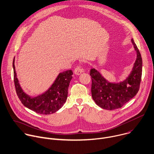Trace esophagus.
<instances>
[{
    "label": "esophagus",
    "instance_id": "obj_1",
    "mask_svg": "<svg viewBox=\"0 0 154 154\" xmlns=\"http://www.w3.org/2000/svg\"><path fill=\"white\" fill-rule=\"evenodd\" d=\"M74 74H75L76 75H80L82 72H84V70L83 68H82L80 66H77L76 68L74 69Z\"/></svg>",
    "mask_w": 154,
    "mask_h": 154
}]
</instances>
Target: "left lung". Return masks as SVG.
I'll list each match as a JSON object with an SVG mask.
<instances>
[{"label":"left lung","instance_id":"1","mask_svg":"<svg viewBox=\"0 0 154 154\" xmlns=\"http://www.w3.org/2000/svg\"><path fill=\"white\" fill-rule=\"evenodd\" d=\"M131 42L137 56L132 71L125 80L119 83H111L94 68L90 71L92 97L95 103L101 108L107 110L120 108L139 91L142 75V58L132 38Z\"/></svg>","mask_w":154,"mask_h":154}]
</instances>
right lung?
I'll return each instance as SVG.
<instances>
[{"instance_id":"add662e5","label":"right lung","mask_w":154,"mask_h":154,"mask_svg":"<svg viewBox=\"0 0 154 154\" xmlns=\"http://www.w3.org/2000/svg\"><path fill=\"white\" fill-rule=\"evenodd\" d=\"M14 82L17 95L22 103L28 109L40 114H51L60 109L66 102L68 89L72 78V70H68L59 74L50 88L42 95L31 97L21 88L15 69L14 59L13 63Z\"/></svg>"}]
</instances>
